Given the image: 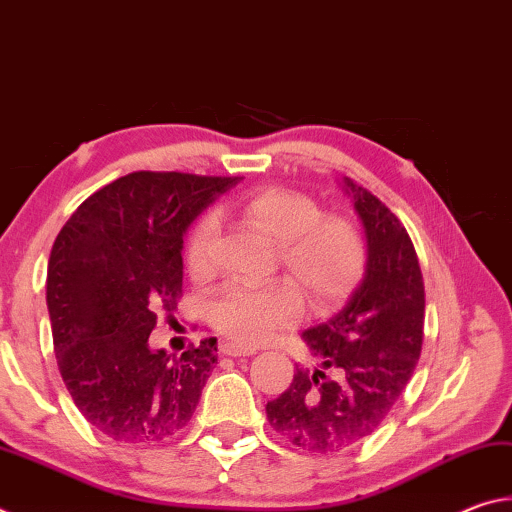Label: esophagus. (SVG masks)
Segmentation results:
<instances>
[{
  "label": "esophagus",
  "mask_w": 512,
  "mask_h": 512,
  "mask_svg": "<svg viewBox=\"0 0 512 512\" xmlns=\"http://www.w3.org/2000/svg\"><path fill=\"white\" fill-rule=\"evenodd\" d=\"M221 352L228 354V357H250V354H255V348H244V345L239 343L225 341L221 343Z\"/></svg>",
  "instance_id": "1"
}]
</instances>
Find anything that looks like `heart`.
<instances>
[{
  "mask_svg": "<svg viewBox=\"0 0 512 512\" xmlns=\"http://www.w3.org/2000/svg\"><path fill=\"white\" fill-rule=\"evenodd\" d=\"M239 214L277 241V262L307 289L318 309L339 305L359 287L368 266L361 230L339 214H320L314 198L282 187L250 192ZM214 214H205L189 237L187 268L196 280L214 271ZM302 311V293L291 277H275L262 287L230 284L210 305V320L228 339L255 345L275 329L291 325Z\"/></svg>",
  "mask_w": 512,
  "mask_h": 512,
  "instance_id": "b5f03b06",
  "label": "heart"
}]
</instances>
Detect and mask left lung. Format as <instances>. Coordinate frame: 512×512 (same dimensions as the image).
<instances>
[{"label":"left lung","mask_w":512,"mask_h":512,"mask_svg":"<svg viewBox=\"0 0 512 512\" xmlns=\"http://www.w3.org/2000/svg\"><path fill=\"white\" fill-rule=\"evenodd\" d=\"M343 189L366 230V275L339 314L302 332L323 368H296L287 391L266 404L280 436L318 454L359 443L384 422L409 384L424 336V282L409 232L368 189L350 178Z\"/></svg>","instance_id":"obj_1"}]
</instances>
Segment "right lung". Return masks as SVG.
<instances>
[{
  "mask_svg": "<svg viewBox=\"0 0 512 512\" xmlns=\"http://www.w3.org/2000/svg\"><path fill=\"white\" fill-rule=\"evenodd\" d=\"M237 178L135 171L79 205L47 266L58 370L94 429L119 443L167 440L192 420L216 339L180 357L151 350L158 311L183 296V235Z\"/></svg>",
  "mask_w": 512,
  "mask_h": 512,
  "instance_id": "1",
  "label": "right lung"
}]
</instances>
